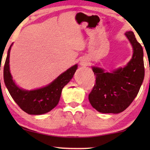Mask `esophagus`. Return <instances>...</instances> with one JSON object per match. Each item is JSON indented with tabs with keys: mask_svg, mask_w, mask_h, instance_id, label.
<instances>
[{
	"mask_svg": "<svg viewBox=\"0 0 150 150\" xmlns=\"http://www.w3.org/2000/svg\"><path fill=\"white\" fill-rule=\"evenodd\" d=\"M88 64H89V61L86 59H82L80 61V65L81 66H87Z\"/></svg>",
	"mask_w": 150,
	"mask_h": 150,
	"instance_id": "obj_1",
	"label": "esophagus"
}]
</instances>
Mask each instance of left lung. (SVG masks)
<instances>
[{"label": "left lung", "mask_w": 150, "mask_h": 150, "mask_svg": "<svg viewBox=\"0 0 150 150\" xmlns=\"http://www.w3.org/2000/svg\"><path fill=\"white\" fill-rule=\"evenodd\" d=\"M125 35L132 48V56L123 67L110 72L92 66L96 85L89 95L91 105L102 113L117 114L128 107L138 94L145 76L143 50L131 30Z\"/></svg>", "instance_id": "8db88e82"}]
</instances>
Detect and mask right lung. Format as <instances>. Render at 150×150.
Returning a JSON list of instances; mask_svg holds the SVG:
<instances>
[{
	"mask_svg": "<svg viewBox=\"0 0 150 150\" xmlns=\"http://www.w3.org/2000/svg\"><path fill=\"white\" fill-rule=\"evenodd\" d=\"M12 45L8 50L3 70L4 82L10 95L26 113L38 115L50 112L58 104L63 88L73 78L78 64L69 67L44 87L31 90L22 89L17 85L10 72L9 57Z\"/></svg>",
	"mask_w": 150,
	"mask_h": 150,
	"instance_id": "right-lung-1",
	"label": "right lung"
}]
</instances>
